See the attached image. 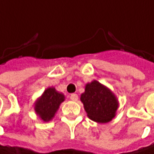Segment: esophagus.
I'll return each mask as SVG.
<instances>
[{
    "label": "esophagus",
    "mask_w": 154,
    "mask_h": 154,
    "mask_svg": "<svg viewBox=\"0 0 154 154\" xmlns=\"http://www.w3.org/2000/svg\"><path fill=\"white\" fill-rule=\"evenodd\" d=\"M70 99L72 100H73V101H77L78 100V95L75 94V93H72V94L70 95Z\"/></svg>",
    "instance_id": "esophagus-1"
}]
</instances>
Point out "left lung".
<instances>
[{
  "label": "left lung",
  "mask_w": 154,
  "mask_h": 154,
  "mask_svg": "<svg viewBox=\"0 0 154 154\" xmlns=\"http://www.w3.org/2000/svg\"><path fill=\"white\" fill-rule=\"evenodd\" d=\"M81 100L88 116L99 123L110 121L115 116L118 105L115 95L97 81L86 85Z\"/></svg>",
  "instance_id": "left-lung-1"
}]
</instances>
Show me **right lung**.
Masks as SVG:
<instances>
[{"mask_svg": "<svg viewBox=\"0 0 154 154\" xmlns=\"http://www.w3.org/2000/svg\"><path fill=\"white\" fill-rule=\"evenodd\" d=\"M63 100L64 96L62 93L56 91L54 88H48L36 102L35 110L42 120L47 122L53 118Z\"/></svg>", "mask_w": 154, "mask_h": 154, "instance_id": "obj_1", "label": "right lung"}]
</instances>
